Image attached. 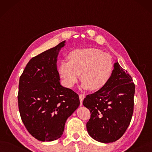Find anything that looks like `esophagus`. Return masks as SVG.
<instances>
[{
	"instance_id": "obj_1",
	"label": "esophagus",
	"mask_w": 152,
	"mask_h": 152,
	"mask_svg": "<svg viewBox=\"0 0 152 152\" xmlns=\"http://www.w3.org/2000/svg\"><path fill=\"white\" fill-rule=\"evenodd\" d=\"M79 97H80V105L82 106V104H83V101L84 98H85V94H79Z\"/></svg>"
}]
</instances>
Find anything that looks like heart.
Masks as SVG:
<instances>
[{"label": "heart", "mask_w": 152, "mask_h": 152, "mask_svg": "<svg viewBox=\"0 0 152 152\" xmlns=\"http://www.w3.org/2000/svg\"><path fill=\"white\" fill-rule=\"evenodd\" d=\"M113 71L110 56L96 48L76 49L68 55V61H61L59 72L64 85L72 88L80 77L81 87L98 91L109 82Z\"/></svg>", "instance_id": "obj_1"}]
</instances>
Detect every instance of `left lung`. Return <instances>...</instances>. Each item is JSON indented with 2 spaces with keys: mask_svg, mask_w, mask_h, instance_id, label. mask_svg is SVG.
I'll return each mask as SVG.
<instances>
[{
  "mask_svg": "<svg viewBox=\"0 0 152 152\" xmlns=\"http://www.w3.org/2000/svg\"><path fill=\"white\" fill-rule=\"evenodd\" d=\"M113 66L107 85L87 95L83 103L91 113L86 123L89 134L105 143L114 142L123 135L133 113L135 86L132 78L118 61Z\"/></svg>",
  "mask_w": 152,
  "mask_h": 152,
  "instance_id": "obj_1",
  "label": "left lung"
}]
</instances>
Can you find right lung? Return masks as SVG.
Masks as SVG:
<instances>
[{
  "instance_id": "1",
  "label": "right lung",
  "mask_w": 152,
  "mask_h": 152,
  "mask_svg": "<svg viewBox=\"0 0 152 152\" xmlns=\"http://www.w3.org/2000/svg\"><path fill=\"white\" fill-rule=\"evenodd\" d=\"M66 41L32 58L19 79L18 104L27 131L39 141L51 142L63 133L67 119L80 105L79 96L62 86L57 67Z\"/></svg>"
}]
</instances>
